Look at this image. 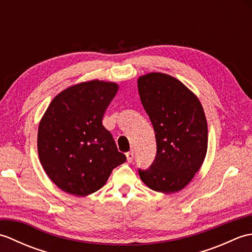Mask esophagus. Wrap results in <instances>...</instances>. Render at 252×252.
Listing matches in <instances>:
<instances>
[{
	"label": "esophagus",
	"instance_id": "obj_1",
	"mask_svg": "<svg viewBox=\"0 0 252 252\" xmlns=\"http://www.w3.org/2000/svg\"><path fill=\"white\" fill-rule=\"evenodd\" d=\"M126 156L127 162H132L133 159H134V153H133V152L131 151V152H129V153H126Z\"/></svg>",
	"mask_w": 252,
	"mask_h": 252
}]
</instances>
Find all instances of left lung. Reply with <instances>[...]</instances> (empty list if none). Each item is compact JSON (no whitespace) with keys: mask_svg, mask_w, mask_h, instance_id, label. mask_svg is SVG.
Returning <instances> with one entry per match:
<instances>
[{"mask_svg":"<svg viewBox=\"0 0 252 252\" xmlns=\"http://www.w3.org/2000/svg\"><path fill=\"white\" fill-rule=\"evenodd\" d=\"M137 88L157 143L154 162L146 170L138 169V174L153 190L176 192L189 183L205 160V112L197 96L169 74H144L137 79Z\"/></svg>","mask_w":252,"mask_h":252,"instance_id":"obj_1","label":"left lung"}]
</instances>
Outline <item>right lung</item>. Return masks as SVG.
<instances>
[{
    "mask_svg": "<svg viewBox=\"0 0 252 252\" xmlns=\"http://www.w3.org/2000/svg\"><path fill=\"white\" fill-rule=\"evenodd\" d=\"M115 82H82L63 90L47 107L37 130V153L47 176L63 191L88 196L100 189L126 160L101 123L118 92Z\"/></svg>",
    "mask_w": 252,
    "mask_h": 252,
    "instance_id": "right-lung-1",
    "label": "right lung"
}]
</instances>
